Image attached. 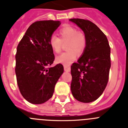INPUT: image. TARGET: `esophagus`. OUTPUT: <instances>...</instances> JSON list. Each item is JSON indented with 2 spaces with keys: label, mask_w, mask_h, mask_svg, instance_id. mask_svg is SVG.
Wrapping results in <instances>:
<instances>
[{
  "label": "esophagus",
  "mask_w": 128,
  "mask_h": 128,
  "mask_svg": "<svg viewBox=\"0 0 128 128\" xmlns=\"http://www.w3.org/2000/svg\"><path fill=\"white\" fill-rule=\"evenodd\" d=\"M64 71H65V72H70L71 71L70 67H68V66H64Z\"/></svg>",
  "instance_id": "1"
}]
</instances>
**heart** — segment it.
Returning <instances> with one entry per match:
<instances>
[{"label":"heart","instance_id":"b5f03b06","mask_svg":"<svg viewBox=\"0 0 128 128\" xmlns=\"http://www.w3.org/2000/svg\"><path fill=\"white\" fill-rule=\"evenodd\" d=\"M60 38L52 35L49 38V46L52 51L58 53L60 51L62 43H66V49L68 51L56 57V62L69 66L76 58L77 54H81L84 51L86 44L84 34L78 31L72 26H66L59 31Z\"/></svg>","mask_w":128,"mask_h":128}]
</instances>
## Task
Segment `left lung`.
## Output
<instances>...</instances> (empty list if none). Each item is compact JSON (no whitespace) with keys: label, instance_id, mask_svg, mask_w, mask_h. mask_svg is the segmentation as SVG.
<instances>
[{"label":"left lung","instance_id":"obj_1","mask_svg":"<svg viewBox=\"0 0 128 128\" xmlns=\"http://www.w3.org/2000/svg\"><path fill=\"white\" fill-rule=\"evenodd\" d=\"M83 31L86 44L82 54L71 66V91L79 102L90 103L104 92L109 79L110 49L102 31L88 20L70 19Z\"/></svg>","mask_w":128,"mask_h":128}]
</instances>
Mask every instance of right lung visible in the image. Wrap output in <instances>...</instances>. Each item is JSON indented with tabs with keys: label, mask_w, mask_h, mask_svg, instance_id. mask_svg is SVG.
Here are the masks:
<instances>
[{
	"label": "right lung",
	"mask_w": 128,
	"mask_h": 128,
	"mask_svg": "<svg viewBox=\"0 0 128 128\" xmlns=\"http://www.w3.org/2000/svg\"><path fill=\"white\" fill-rule=\"evenodd\" d=\"M60 24L59 21H40L30 26L17 48L16 74L21 94L32 104H42L52 96L64 72L61 64L48 68L54 56L49 38Z\"/></svg>",
	"instance_id": "add662e5"
}]
</instances>
